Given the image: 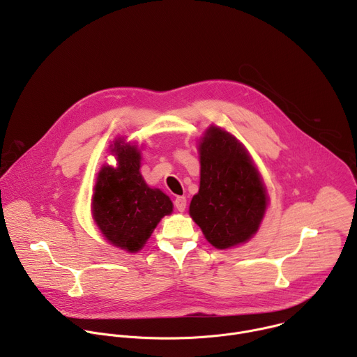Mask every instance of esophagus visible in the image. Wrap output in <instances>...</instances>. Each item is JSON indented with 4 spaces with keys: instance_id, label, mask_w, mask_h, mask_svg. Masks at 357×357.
Here are the masks:
<instances>
[{
    "instance_id": "1",
    "label": "esophagus",
    "mask_w": 357,
    "mask_h": 357,
    "mask_svg": "<svg viewBox=\"0 0 357 357\" xmlns=\"http://www.w3.org/2000/svg\"><path fill=\"white\" fill-rule=\"evenodd\" d=\"M175 208L178 212H185V209H186V197L185 196H176Z\"/></svg>"
}]
</instances>
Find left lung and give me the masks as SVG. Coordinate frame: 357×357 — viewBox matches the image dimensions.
Returning a JSON list of instances; mask_svg holds the SVG:
<instances>
[{
	"label": "left lung",
	"mask_w": 357,
	"mask_h": 357,
	"mask_svg": "<svg viewBox=\"0 0 357 357\" xmlns=\"http://www.w3.org/2000/svg\"><path fill=\"white\" fill-rule=\"evenodd\" d=\"M199 192L189 215L219 250L247 243L260 229L268 206L263 178L245 146L226 130L211 126L197 145Z\"/></svg>",
	"instance_id": "left-lung-1"
}]
</instances>
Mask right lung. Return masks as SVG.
I'll return each mask as SVG.
<instances>
[{
    "label": "right lung",
    "mask_w": 357,
    "mask_h": 357,
    "mask_svg": "<svg viewBox=\"0 0 357 357\" xmlns=\"http://www.w3.org/2000/svg\"><path fill=\"white\" fill-rule=\"evenodd\" d=\"M117 165H103L91 197V216L105 238L128 252L139 251L174 205L161 189L149 188L141 168L138 145L117 138L110 145Z\"/></svg>",
    "instance_id": "obj_1"
}]
</instances>
